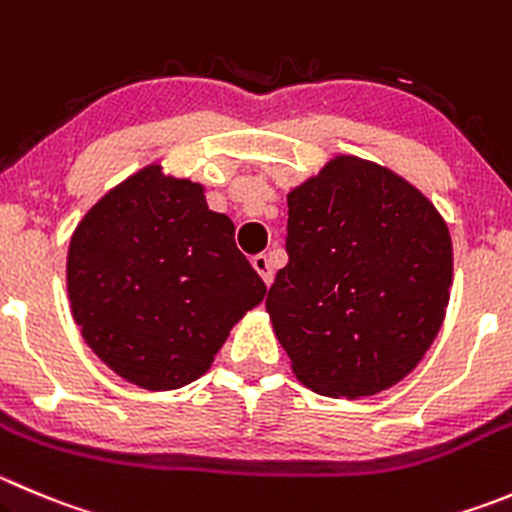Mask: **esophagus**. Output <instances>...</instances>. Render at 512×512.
<instances>
[{
	"mask_svg": "<svg viewBox=\"0 0 512 512\" xmlns=\"http://www.w3.org/2000/svg\"><path fill=\"white\" fill-rule=\"evenodd\" d=\"M252 267H255L257 275L262 277V282H265V285L270 287L272 280H275V275H272L270 257H267V255H255V257H252Z\"/></svg>",
	"mask_w": 512,
	"mask_h": 512,
	"instance_id": "34e87169",
	"label": "esophagus"
}]
</instances>
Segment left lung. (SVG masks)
<instances>
[{
    "instance_id": "obj_1",
    "label": "left lung",
    "mask_w": 512,
    "mask_h": 512,
    "mask_svg": "<svg viewBox=\"0 0 512 512\" xmlns=\"http://www.w3.org/2000/svg\"><path fill=\"white\" fill-rule=\"evenodd\" d=\"M285 250L265 307L305 388L355 400L413 372L453 285L448 225L423 192L337 155L287 195Z\"/></svg>"
}]
</instances>
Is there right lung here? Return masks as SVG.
<instances>
[{"label":"right lung","mask_w":512,"mask_h":512,"mask_svg":"<svg viewBox=\"0 0 512 512\" xmlns=\"http://www.w3.org/2000/svg\"><path fill=\"white\" fill-rule=\"evenodd\" d=\"M67 292L104 365L145 390H177L210 370L267 287L202 185L150 165L82 217L69 242Z\"/></svg>","instance_id":"obj_1"}]
</instances>
